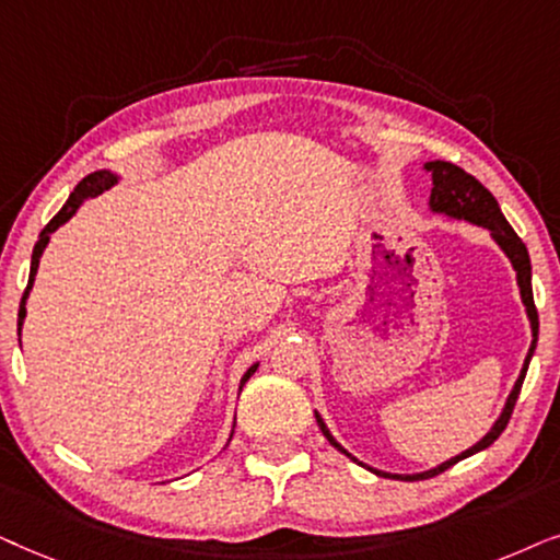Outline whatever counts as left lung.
Instances as JSON below:
<instances>
[{"instance_id":"obj_1","label":"left lung","mask_w":560,"mask_h":560,"mask_svg":"<svg viewBox=\"0 0 560 560\" xmlns=\"http://www.w3.org/2000/svg\"><path fill=\"white\" fill-rule=\"evenodd\" d=\"M422 168L432 176V191H430V202H428L430 212L432 214H443V218H448V220H466V222H471V225H479L483 230H489L491 241H494L499 248L504 250V256L510 258L512 268H514V271H517V287H520V296H523L527 319H530L533 342H530V350H527V355H525L523 369H520L517 382H514L510 397H506V401H504L502 415L497 417L494 424H491V430L487 432V435H483L476 445H471V448H468V451L458 453V456H453L448 460H443L441 466L428 468V471H420V474H389V471H378V468H374V466L361 464V460H358L355 456H350V453L342 448L338 441H335L332 432L327 430L325 420H323V417H319V412L315 409L319 430H323V435L327 438V441H330L332 448H338L342 456H348L350 460H353V464L369 468L371 474L384 476V479H397V481L432 479V476L443 474L445 468H451L453 464H458V460H464L468 456H474V453L489 448V445L494 443L499 435H502V430L506 428V422H510L514 401H517V397H520V389H523L527 366H530V358L535 353V346H538V310H535V300H533V266H530V256H527L525 243L520 241L517 233H514L510 222H506L502 210H499V202L494 199V194H491L487 186L479 182V178H474L471 174H466L464 168H458L456 163L428 161Z\"/></svg>"}]
</instances>
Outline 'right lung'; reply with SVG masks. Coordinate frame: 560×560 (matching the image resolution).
<instances>
[{"label":"right lung","instance_id":"obj_1","mask_svg":"<svg viewBox=\"0 0 560 560\" xmlns=\"http://www.w3.org/2000/svg\"><path fill=\"white\" fill-rule=\"evenodd\" d=\"M119 182V176L117 174H112L109 168H100V171H94V174H89L86 178H81V182L77 184V189L71 191V197L66 199V205L61 207V212L56 214L54 220L48 222L46 228L40 230V235H37V243H35V248H33V260H30V279H27V289H25V294H22V302H20V312H18V332L22 335V323H25V315H27V310H25V304H27V296H30V289H33V284H35V273H37V266H40V256H43V250H46V245L50 243V235L56 233L58 228L61 225H66V222H69L73 214L79 212V207L86 202L89 197H96V194H102L104 189H109V186H115ZM256 369H258V363H253V366L245 371L243 374V378H241V386H237V392H243V386H245V382H248V378L256 374ZM233 438V435H230Z\"/></svg>","mask_w":560,"mask_h":560}]
</instances>
